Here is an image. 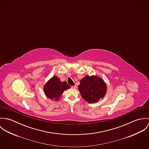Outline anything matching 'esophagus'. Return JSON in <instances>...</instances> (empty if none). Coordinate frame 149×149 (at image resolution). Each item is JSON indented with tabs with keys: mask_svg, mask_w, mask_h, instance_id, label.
I'll list each match as a JSON object with an SVG mask.
<instances>
[{
	"mask_svg": "<svg viewBox=\"0 0 149 149\" xmlns=\"http://www.w3.org/2000/svg\"><path fill=\"white\" fill-rule=\"evenodd\" d=\"M72 88L73 89H76L77 88V86L76 85H74V86H72Z\"/></svg>",
	"mask_w": 149,
	"mask_h": 149,
	"instance_id": "34e87169",
	"label": "esophagus"
}]
</instances>
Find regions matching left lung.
<instances>
[{
	"mask_svg": "<svg viewBox=\"0 0 149 149\" xmlns=\"http://www.w3.org/2000/svg\"><path fill=\"white\" fill-rule=\"evenodd\" d=\"M79 90L82 97L89 103L97 102L106 95L107 85L104 81L97 76H86L80 82Z\"/></svg>",
	"mask_w": 149,
	"mask_h": 149,
	"instance_id": "left-lung-1",
	"label": "left lung"
}]
</instances>
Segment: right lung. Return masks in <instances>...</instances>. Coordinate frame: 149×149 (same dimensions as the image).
<instances>
[{"label":"right lung","mask_w":149,"mask_h":149,"mask_svg":"<svg viewBox=\"0 0 149 149\" xmlns=\"http://www.w3.org/2000/svg\"><path fill=\"white\" fill-rule=\"evenodd\" d=\"M70 88L66 81L61 82L60 78L54 76L45 84L43 91L47 97L52 100L57 101L61 98L64 91Z\"/></svg>","instance_id":"right-lung-1"}]
</instances>
